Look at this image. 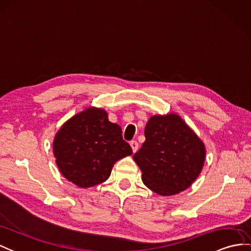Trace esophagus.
<instances>
[{
	"label": "esophagus",
	"mask_w": 251,
	"mask_h": 251,
	"mask_svg": "<svg viewBox=\"0 0 251 251\" xmlns=\"http://www.w3.org/2000/svg\"><path fill=\"white\" fill-rule=\"evenodd\" d=\"M130 146H131L133 152H136L138 150V143L136 142V140H132V142H130Z\"/></svg>",
	"instance_id": "esophagus-1"
}]
</instances>
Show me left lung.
Returning <instances> with one entry per match:
<instances>
[{"mask_svg":"<svg viewBox=\"0 0 251 251\" xmlns=\"http://www.w3.org/2000/svg\"><path fill=\"white\" fill-rule=\"evenodd\" d=\"M145 137L133 158L151 191L170 196L183 192L197 179L204 163V146L178 115L151 117Z\"/></svg>","mask_w":251,"mask_h":251,"instance_id":"left-lung-1","label":"left lung"}]
</instances>
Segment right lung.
Masks as SVG:
<instances>
[{
  "label": "right lung",
  "mask_w": 251,
  "mask_h": 251,
  "mask_svg": "<svg viewBox=\"0 0 251 251\" xmlns=\"http://www.w3.org/2000/svg\"><path fill=\"white\" fill-rule=\"evenodd\" d=\"M53 151L60 173L83 188L106 181L114 164L133 153L121 127L101 108H87L67 121L54 138Z\"/></svg>",
  "instance_id": "1"
}]
</instances>
